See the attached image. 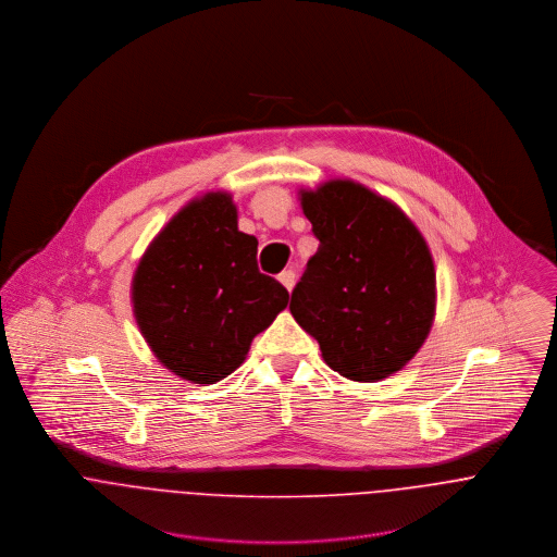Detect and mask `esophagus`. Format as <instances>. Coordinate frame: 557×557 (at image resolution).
Instances as JSON below:
<instances>
[{"instance_id":"34e87169","label":"esophagus","mask_w":557,"mask_h":557,"mask_svg":"<svg viewBox=\"0 0 557 557\" xmlns=\"http://www.w3.org/2000/svg\"><path fill=\"white\" fill-rule=\"evenodd\" d=\"M278 281L283 283V287H285L287 292H292L294 285H296V272H294V270H285V272L278 274Z\"/></svg>"}]
</instances>
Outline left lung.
Returning a JSON list of instances; mask_svg holds the SVG:
<instances>
[{
	"mask_svg": "<svg viewBox=\"0 0 557 557\" xmlns=\"http://www.w3.org/2000/svg\"><path fill=\"white\" fill-rule=\"evenodd\" d=\"M319 239L289 311L325 364L380 382L422 347L435 318V265L418 227L391 199L354 180L300 190Z\"/></svg>",
	"mask_w": 557,
	"mask_h": 557,
	"instance_id": "8db88e82",
	"label": "left lung"
}]
</instances>
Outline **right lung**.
I'll use <instances>...</instances> for the list:
<instances>
[{"label": "right lung", "mask_w": 557, "mask_h": 557, "mask_svg": "<svg viewBox=\"0 0 557 557\" xmlns=\"http://www.w3.org/2000/svg\"><path fill=\"white\" fill-rule=\"evenodd\" d=\"M287 289L257 268V238L238 230L230 193L188 201L152 239L133 276V313L160 364L216 384L287 307Z\"/></svg>", "instance_id": "1"}]
</instances>
